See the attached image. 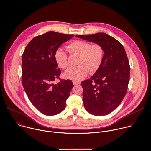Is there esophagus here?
I'll use <instances>...</instances> for the list:
<instances>
[{"label": "esophagus", "instance_id": "1", "mask_svg": "<svg viewBox=\"0 0 151 151\" xmlns=\"http://www.w3.org/2000/svg\"><path fill=\"white\" fill-rule=\"evenodd\" d=\"M73 84H74V85H75V86H76V85H78V84H80V82H77V81H73Z\"/></svg>", "mask_w": 151, "mask_h": 151}]
</instances>
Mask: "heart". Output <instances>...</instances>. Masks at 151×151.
<instances>
[{"label": "heart", "mask_w": 151, "mask_h": 151, "mask_svg": "<svg viewBox=\"0 0 151 151\" xmlns=\"http://www.w3.org/2000/svg\"><path fill=\"white\" fill-rule=\"evenodd\" d=\"M67 49L71 54L79 56L78 66L67 70L63 73L65 78L80 81L87 76L88 71L94 73L100 68L104 56V48L100 44L91 45L87 41L75 40L68 46ZM54 58L60 68L65 69L68 67L67 55L63 49H57Z\"/></svg>", "instance_id": "b5f03b06"}]
</instances>
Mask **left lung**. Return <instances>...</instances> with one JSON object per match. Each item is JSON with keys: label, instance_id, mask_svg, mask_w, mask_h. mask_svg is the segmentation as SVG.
<instances>
[{"label": "left lung", "instance_id": "1", "mask_svg": "<svg viewBox=\"0 0 151 151\" xmlns=\"http://www.w3.org/2000/svg\"><path fill=\"white\" fill-rule=\"evenodd\" d=\"M76 37L101 45L104 56L100 68L81 83L86 110L96 116L109 114L123 100L129 81L130 67L122 45L104 33Z\"/></svg>", "mask_w": 151, "mask_h": 151}]
</instances>
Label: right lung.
<instances>
[{"label": "right lung", "instance_id": "obj_1", "mask_svg": "<svg viewBox=\"0 0 151 151\" xmlns=\"http://www.w3.org/2000/svg\"><path fill=\"white\" fill-rule=\"evenodd\" d=\"M74 35L49 32L33 38L22 55V84L32 104L46 115H54L65 108L66 100L74 87L72 81L58 79L61 70L57 68L55 52Z\"/></svg>", "mask_w": 151, "mask_h": 151}]
</instances>
